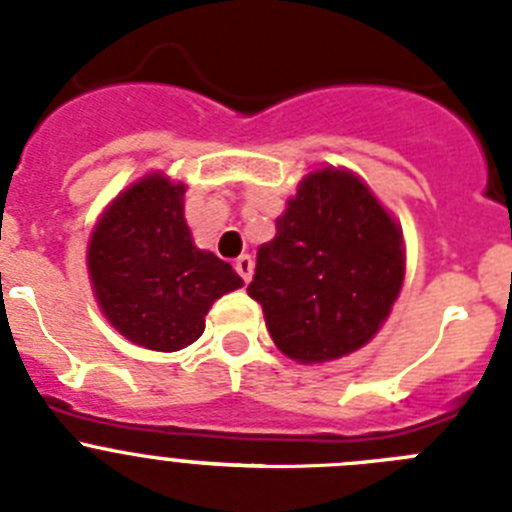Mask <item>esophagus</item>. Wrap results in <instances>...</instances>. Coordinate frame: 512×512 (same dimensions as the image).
I'll list each match as a JSON object with an SVG mask.
<instances>
[{
  "label": "esophagus",
  "mask_w": 512,
  "mask_h": 512,
  "mask_svg": "<svg viewBox=\"0 0 512 512\" xmlns=\"http://www.w3.org/2000/svg\"><path fill=\"white\" fill-rule=\"evenodd\" d=\"M235 271H238V277L243 279V282H251V277H253V259L251 256H248V253H243V256H238V259H235Z\"/></svg>",
  "instance_id": "esophagus-1"
}]
</instances>
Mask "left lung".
Instances as JSON below:
<instances>
[{"label": "left lung", "mask_w": 512, "mask_h": 512, "mask_svg": "<svg viewBox=\"0 0 512 512\" xmlns=\"http://www.w3.org/2000/svg\"><path fill=\"white\" fill-rule=\"evenodd\" d=\"M405 279L402 230L346 169L312 171L256 253L248 295L282 354L300 364L348 356L377 336Z\"/></svg>", "instance_id": "obj_1"}]
</instances>
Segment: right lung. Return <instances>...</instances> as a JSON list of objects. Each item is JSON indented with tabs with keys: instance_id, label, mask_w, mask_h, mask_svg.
<instances>
[{
	"instance_id": "add662e5",
	"label": "right lung",
	"mask_w": 512,
	"mask_h": 512,
	"mask_svg": "<svg viewBox=\"0 0 512 512\" xmlns=\"http://www.w3.org/2000/svg\"><path fill=\"white\" fill-rule=\"evenodd\" d=\"M184 192L164 174L143 176L117 194L89 238V279L104 318L151 351L187 348L212 302L243 287L233 266L194 246Z\"/></svg>"
}]
</instances>
